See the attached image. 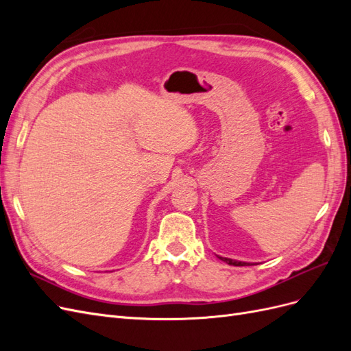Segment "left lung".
Segmentation results:
<instances>
[{
	"label": "left lung",
	"instance_id": "obj_1",
	"mask_svg": "<svg viewBox=\"0 0 351 351\" xmlns=\"http://www.w3.org/2000/svg\"><path fill=\"white\" fill-rule=\"evenodd\" d=\"M221 261H224L228 265H232V267H246V265H249L247 262H241V261H234V259H230V258H222V256H218Z\"/></svg>",
	"mask_w": 351,
	"mask_h": 351
}]
</instances>
